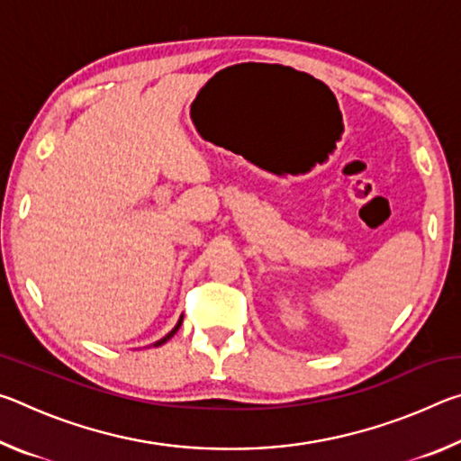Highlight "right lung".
I'll list each match as a JSON object with an SVG mask.
<instances>
[{
	"label": "right lung",
	"mask_w": 461,
	"mask_h": 461,
	"mask_svg": "<svg viewBox=\"0 0 461 461\" xmlns=\"http://www.w3.org/2000/svg\"><path fill=\"white\" fill-rule=\"evenodd\" d=\"M181 323H183V315H181V319H178V321H176V325L173 327V331H168V333H167V335H165V338H162V339H158V341H154V343H152V346H154V348H158V346H162V343H167V341H168L170 338H173V335H175V333L178 331V327H181Z\"/></svg>",
	"instance_id": "1"
}]
</instances>
